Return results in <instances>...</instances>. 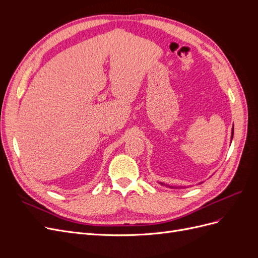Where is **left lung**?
Returning a JSON list of instances; mask_svg holds the SVG:
<instances>
[{"mask_svg":"<svg viewBox=\"0 0 258 258\" xmlns=\"http://www.w3.org/2000/svg\"><path fill=\"white\" fill-rule=\"evenodd\" d=\"M232 137H233V127H232V130H231V140H232ZM159 183H160L161 185H163V186H168V187H170V188H175V189H176V188H178L177 186H176V187H175V186H169V185H166L165 183H161V182H159ZM179 188H183V186H179Z\"/></svg>","mask_w":258,"mask_h":258,"instance_id":"1","label":"left lung"}]
</instances>
